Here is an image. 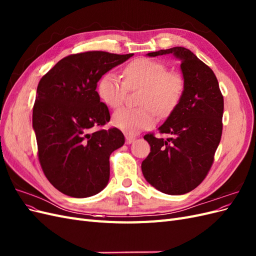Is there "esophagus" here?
Here are the masks:
<instances>
[{
  "label": "esophagus",
  "mask_w": 256,
  "mask_h": 256,
  "mask_svg": "<svg viewBox=\"0 0 256 256\" xmlns=\"http://www.w3.org/2000/svg\"><path fill=\"white\" fill-rule=\"evenodd\" d=\"M136 140V138L132 136H129V134H126V144H131L134 141Z\"/></svg>",
  "instance_id": "34e87169"
}]
</instances>
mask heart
Here are the masks:
<instances>
[{
  "label": "heart",
  "instance_id": "heart-1",
  "mask_svg": "<svg viewBox=\"0 0 256 256\" xmlns=\"http://www.w3.org/2000/svg\"><path fill=\"white\" fill-rule=\"evenodd\" d=\"M125 80L114 72H106L97 83V94L102 102L112 109L122 106L128 88L143 86L138 108H122L113 114L112 122L126 132L134 134L152 127L157 120V111L171 113L180 104L184 92V78L166 72L162 62L141 58L126 66Z\"/></svg>",
  "mask_w": 256,
  "mask_h": 256
}]
</instances>
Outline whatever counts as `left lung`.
Here are the masks:
<instances>
[{
    "label": "left lung",
    "instance_id": "1",
    "mask_svg": "<svg viewBox=\"0 0 256 256\" xmlns=\"http://www.w3.org/2000/svg\"><path fill=\"white\" fill-rule=\"evenodd\" d=\"M173 54L180 60L184 92L178 106L168 115L158 138H144L150 152L142 162L145 180L157 190L171 196L196 189L210 170L222 134L223 96L216 74L189 49L174 47L147 53L154 58Z\"/></svg>",
    "mask_w": 256,
    "mask_h": 256
}]
</instances>
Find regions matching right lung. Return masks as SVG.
Returning <instances> with one entry per match:
<instances>
[{"label":"right lung","instance_id":"1","mask_svg":"<svg viewBox=\"0 0 256 256\" xmlns=\"http://www.w3.org/2000/svg\"><path fill=\"white\" fill-rule=\"evenodd\" d=\"M129 54L88 51L62 58L40 79L33 108L42 171L64 194L88 198L109 182L110 154L125 143L118 128L99 129L110 120L97 82Z\"/></svg>","mask_w":256,"mask_h":256}]
</instances>
